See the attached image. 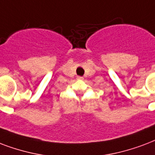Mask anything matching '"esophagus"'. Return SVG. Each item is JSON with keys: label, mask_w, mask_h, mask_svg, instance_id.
Returning <instances> with one entry per match:
<instances>
[{"label": "esophagus", "mask_w": 155, "mask_h": 155, "mask_svg": "<svg viewBox=\"0 0 155 155\" xmlns=\"http://www.w3.org/2000/svg\"><path fill=\"white\" fill-rule=\"evenodd\" d=\"M77 80H83L82 76H77Z\"/></svg>", "instance_id": "34e87169"}]
</instances>
